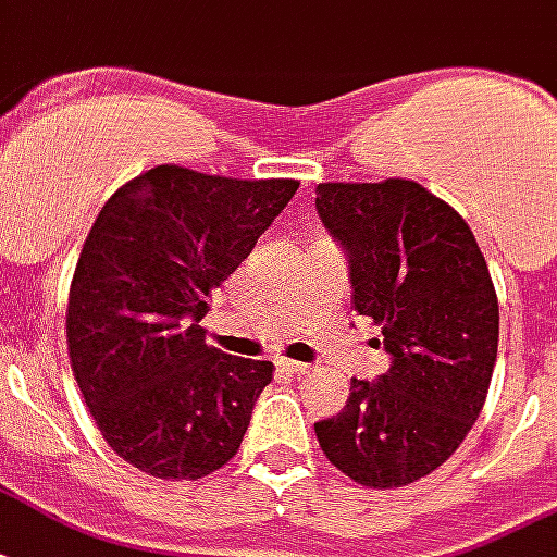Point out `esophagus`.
<instances>
[{
  "mask_svg": "<svg viewBox=\"0 0 557 557\" xmlns=\"http://www.w3.org/2000/svg\"><path fill=\"white\" fill-rule=\"evenodd\" d=\"M277 366L283 369V372H289V374H307V372H310V366H307V362H298V360H277Z\"/></svg>",
  "mask_w": 557,
  "mask_h": 557,
  "instance_id": "34e87169",
  "label": "esophagus"
}]
</instances>
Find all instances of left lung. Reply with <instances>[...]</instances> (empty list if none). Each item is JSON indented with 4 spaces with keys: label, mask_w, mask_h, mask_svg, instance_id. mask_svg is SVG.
I'll return each instance as SVG.
<instances>
[{
    "label": "left lung",
    "mask_w": 557,
    "mask_h": 557,
    "mask_svg": "<svg viewBox=\"0 0 557 557\" xmlns=\"http://www.w3.org/2000/svg\"><path fill=\"white\" fill-rule=\"evenodd\" d=\"M315 209L348 257L351 307L389 354V372L354 377L315 436L357 484L405 487L455 455L484 407L498 348L490 268L467 221L413 180L321 183Z\"/></svg>",
    "instance_id": "1"
}]
</instances>
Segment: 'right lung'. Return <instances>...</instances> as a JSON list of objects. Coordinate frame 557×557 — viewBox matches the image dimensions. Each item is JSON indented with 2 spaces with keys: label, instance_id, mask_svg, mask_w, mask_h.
Returning a JSON list of instances; mask_svg holds the SVG:
<instances>
[{
  "label": "right lung",
  "instance_id": "obj_1",
  "mask_svg": "<svg viewBox=\"0 0 557 557\" xmlns=\"http://www.w3.org/2000/svg\"><path fill=\"white\" fill-rule=\"evenodd\" d=\"M298 191L159 164L117 188L82 247L67 345L106 443L156 478L197 481L242 446L271 362L206 345V298Z\"/></svg>",
  "mask_w": 557,
  "mask_h": 557
}]
</instances>
